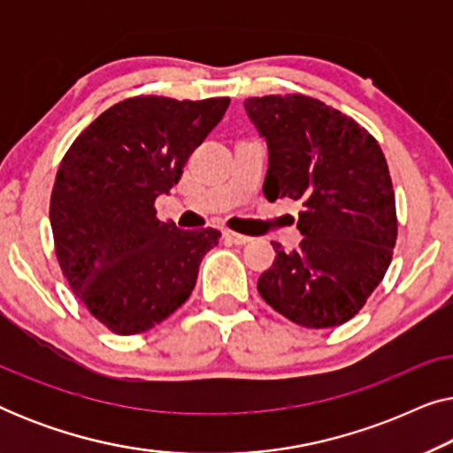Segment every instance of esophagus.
<instances>
[{
  "label": "esophagus",
  "instance_id": "obj_1",
  "mask_svg": "<svg viewBox=\"0 0 453 453\" xmlns=\"http://www.w3.org/2000/svg\"><path fill=\"white\" fill-rule=\"evenodd\" d=\"M222 237H225L226 241H231V243H237V245H243V243H250L251 237H247V234H241V233H234V231H226L222 233Z\"/></svg>",
  "mask_w": 453,
  "mask_h": 453
}]
</instances>
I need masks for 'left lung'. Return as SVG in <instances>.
Returning <instances> with one entry per match:
<instances>
[{"label": "left lung", "mask_w": 453, "mask_h": 453, "mask_svg": "<svg viewBox=\"0 0 453 453\" xmlns=\"http://www.w3.org/2000/svg\"><path fill=\"white\" fill-rule=\"evenodd\" d=\"M268 142L264 196L303 202L301 243L284 251L257 290L272 309L305 327L342 326L383 280L398 237L392 177L367 129L307 95L245 101Z\"/></svg>", "instance_id": "obj_1"}]
</instances>
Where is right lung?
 Returning a JSON list of instances; mask_svg holds the SVG:
<instances>
[{"mask_svg":"<svg viewBox=\"0 0 453 453\" xmlns=\"http://www.w3.org/2000/svg\"><path fill=\"white\" fill-rule=\"evenodd\" d=\"M231 103L140 95L113 104L61 158L49 203L55 256L78 301L119 336L154 327L196 287L220 231L158 220L154 200L183 175Z\"/></svg>","mask_w":453,"mask_h":453,"instance_id":"add662e5","label":"right lung"}]
</instances>
